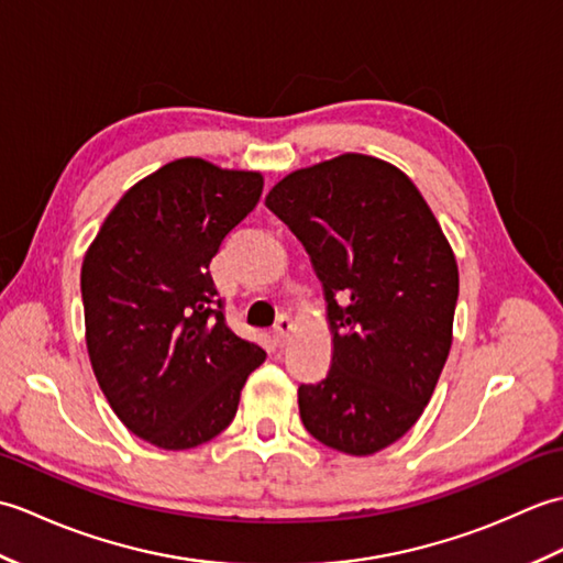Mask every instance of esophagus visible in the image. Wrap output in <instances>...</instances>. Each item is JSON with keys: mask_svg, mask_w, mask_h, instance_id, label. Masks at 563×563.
Listing matches in <instances>:
<instances>
[{"mask_svg": "<svg viewBox=\"0 0 563 563\" xmlns=\"http://www.w3.org/2000/svg\"><path fill=\"white\" fill-rule=\"evenodd\" d=\"M292 329H295V321H292V317H288V314H280L278 317V321H275V327H273V339H275V343H280V345H285L290 341V333H292Z\"/></svg>", "mask_w": 563, "mask_h": 563, "instance_id": "esophagus-1", "label": "esophagus"}]
</instances>
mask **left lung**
Masks as SVG:
<instances>
[{
  "mask_svg": "<svg viewBox=\"0 0 563 563\" xmlns=\"http://www.w3.org/2000/svg\"><path fill=\"white\" fill-rule=\"evenodd\" d=\"M266 206L327 300L331 367L297 391L302 423L355 457L385 450L421 418L448 361L460 292L448 236L409 176L357 152L290 172Z\"/></svg>",
  "mask_w": 563,
  "mask_h": 563,
  "instance_id": "obj_1",
  "label": "left lung"
}]
</instances>
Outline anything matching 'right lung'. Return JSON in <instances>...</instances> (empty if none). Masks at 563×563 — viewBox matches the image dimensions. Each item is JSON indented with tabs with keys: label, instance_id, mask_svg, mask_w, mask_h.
Instances as JSON below:
<instances>
[{
	"label": "right lung",
	"instance_id": "add662e5",
	"mask_svg": "<svg viewBox=\"0 0 563 563\" xmlns=\"http://www.w3.org/2000/svg\"><path fill=\"white\" fill-rule=\"evenodd\" d=\"M261 172L184 157L140 178L81 263L87 351L123 426L190 450L232 423L261 345L227 327L210 278L224 236L256 208Z\"/></svg>",
	"mask_w": 563,
	"mask_h": 563
}]
</instances>
